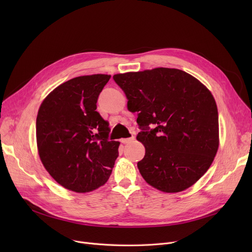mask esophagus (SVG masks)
Returning <instances> with one entry per match:
<instances>
[{"label": "esophagus", "mask_w": 252, "mask_h": 252, "mask_svg": "<svg viewBox=\"0 0 252 252\" xmlns=\"http://www.w3.org/2000/svg\"><path fill=\"white\" fill-rule=\"evenodd\" d=\"M135 140V137H130V138H126V139H122V143L123 144H128L131 143Z\"/></svg>", "instance_id": "1"}]
</instances>
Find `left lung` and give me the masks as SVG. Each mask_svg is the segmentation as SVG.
Masks as SVG:
<instances>
[{
	"mask_svg": "<svg viewBox=\"0 0 252 252\" xmlns=\"http://www.w3.org/2000/svg\"><path fill=\"white\" fill-rule=\"evenodd\" d=\"M137 112L145 146L138 162L143 179L166 193L186 190L213 163L219 148V114L214 96L197 78L176 68L113 75Z\"/></svg>",
	"mask_w": 252,
	"mask_h": 252,
	"instance_id": "left-lung-1",
	"label": "left lung"
}]
</instances>
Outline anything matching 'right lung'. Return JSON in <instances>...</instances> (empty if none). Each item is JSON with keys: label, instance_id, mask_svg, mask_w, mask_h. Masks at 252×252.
Returning a JSON list of instances; mask_svg holds the SVG:
<instances>
[{"label": "right lung", "instance_id": "obj_1", "mask_svg": "<svg viewBox=\"0 0 252 252\" xmlns=\"http://www.w3.org/2000/svg\"><path fill=\"white\" fill-rule=\"evenodd\" d=\"M111 75L77 76L53 90L36 116L39 158L64 188L91 192L109 179L119 142L109 141L110 127L97 100Z\"/></svg>", "mask_w": 252, "mask_h": 252}]
</instances>
